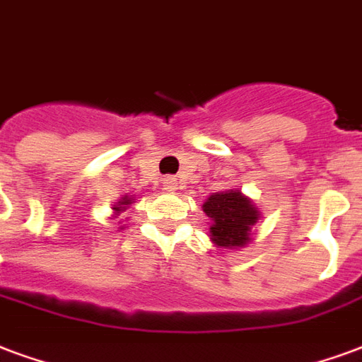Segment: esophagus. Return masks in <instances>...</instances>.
<instances>
[{
    "label": "esophagus",
    "instance_id": "1",
    "mask_svg": "<svg viewBox=\"0 0 362 362\" xmlns=\"http://www.w3.org/2000/svg\"><path fill=\"white\" fill-rule=\"evenodd\" d=\"M164 189L165 191H175L177 189V179L175 177H164Z\"/></svg>",
    "mask_w": 362,
    "mask_h": 362
}]
</instances>
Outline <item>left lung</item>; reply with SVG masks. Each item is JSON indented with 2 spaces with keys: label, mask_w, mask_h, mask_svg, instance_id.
<instances>
[{
  "label": "left lung",
  "mask_w": 362,
  "mask_h": 362,
  "mask_svg": "<svg viewBox=\"0 0 362 362\" xmlns=\"http://www.w3.org/2000/svg\"><path fill=\"white\" fill-rule=\"evenodd\" d=\"M204 211L210 217L211 240L221 248H238L248 244L250 227L257 221L255 210L243 192L227 191L211 194L204 202Z\"/></svg>",
  "instance_id": "left-lung-1"
}]
</instances>
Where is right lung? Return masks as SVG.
<instances>
[{"mask_svg":"<svg viewBox=\"0 0 362 362\" xmlns=\"http://www.w3.org/2000/svg\"><path fill=\"white\" fill-rule=\"evenodd\" d=\"M127 204H132V200H127V198H122V200H119V202H118V206H116V208H114V210H116V211L126 210V206H127Z\"/></svg>","mask_w":362,"mask_h":362,"instance_id":"obj_1","label":"right lung"}]
</instances>
